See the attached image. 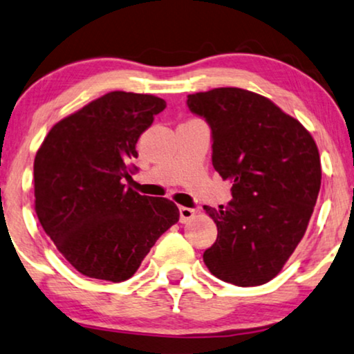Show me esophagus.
<instances>
[{"instance_id":"34e87169","label":"esophagus","mask_w":354,"mask_h":354,"mask_svg":"<svg viewBox=\"0 0 354 354\" xmlns=\"http://www.w3.org/2000/svg\"><path fill=\"white\" fill-rule=\"evenodd\" d=\"M178 213H180V223H188L196 214V209L187 208V206H180V208H178Z\"/></svg>"}]
</instances>
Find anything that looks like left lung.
Masks as SVG:
<instances>
[{
  "instance_id": "1",
  "label": "left lung",
  "mask_w": 354,
  "mask_h": 354,
  "mask_svg": "<svg viewBox=\"0 0 354 354\" xmlns=\"http://www.w3.org/2000/svg\"><path fill=\"white\" fill-rule=\"evenodd\" d=\"M187 105L208 122L213 167L232 182L227 206H205L218 226L205 265L236 286L268 283L304 237L317 201V145L296 118L250 91L218 87L190 94Z\"/></svg>"
}]
</instances>
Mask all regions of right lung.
Returning <instances> with one entry per match:
<instances>
[{
	"instance_id": "right-lung-1",
	"label": "right lung",
	"mask_w": 354,
	"mask_h": 354,
	"mask_svg": "<svg viewBox=\"0 0 354 354\" xmlns=\"http://www.w3.org/2000/svg\"><path fill=\"white\" fill-rule=\"evenodd\" d=\"M166 100L113 91L53 125L34 160L35 213L77 272L120 283L178 221L167 198L125 187L136 143Z\"/></svg>"
}]
</instances>
